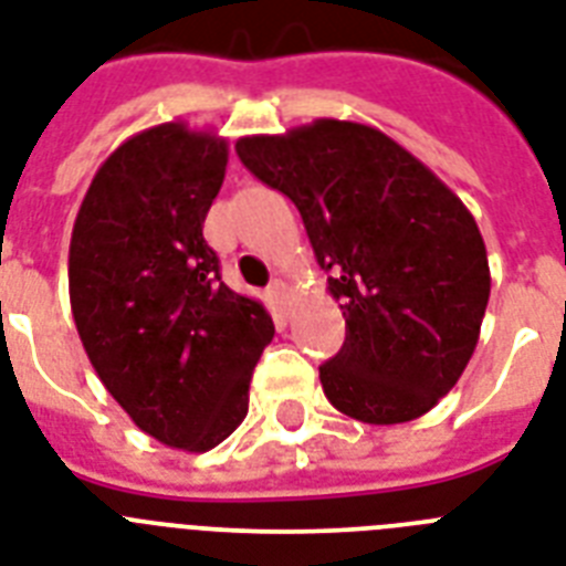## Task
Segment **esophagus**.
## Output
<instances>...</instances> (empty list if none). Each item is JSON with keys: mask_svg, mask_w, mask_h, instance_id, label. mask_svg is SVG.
I'll return each instance as SVG.
<instances>
[{"mask_svg": "<svg viewBox=\"0 0 566 566\" xmlns=\"http://www.w3.org/2000/svg\"><path fill=\"white\" fill-rule=\"evenodd\" d=\"M266 296L275 302V308L282 311V314L291 311V287H287V282H282V279H275V282L266 287Z\"/></svg>", "mask_w": 566, "mask_h": 566, "instance_id": "1", "label": "esophagus"}]
</instances>
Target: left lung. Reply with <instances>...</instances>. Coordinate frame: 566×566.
<instances>
[{
	"instance_id": "obj_1",
	"label": "left lung",
	"mask_w": 566,
	"mask_h": 566,
	"mask_svg": "<svg viewBox=\"0 0 566 566\" xmlns=\"http://www.w3.org/2000/svg\"><path fill=\"white\" fill-rule=\"evenodd\" d=\"M255 179L302 213L346 340L319 367L328 402L373 426L408 422L455 387L479 344L491 266L473 213L408 149L364 123L314 119L240 137Z\"/></svg>"
}]
</instances>
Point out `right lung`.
Listing matches in <instances>:
<instances>
[{
  "mask_svg": "<svg viewBox=\"0 0 566 566\" xmlns=\"http://www.w3.org/2000/svg\"><path fill=\"white\" fill-rule=\"evenodd\" d=\"M229 144L185 123L128 137L93 176L70 240V305L93 370L135 426L208 452L249 411L273 317L222 284L202 222Z\"/></svg>",
  "mask_w": 566,
  "mask_h": 566,
  "instance_id": "add662e5",
  "label": "right lung"
}]
</instances>
